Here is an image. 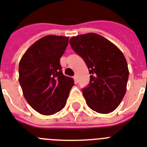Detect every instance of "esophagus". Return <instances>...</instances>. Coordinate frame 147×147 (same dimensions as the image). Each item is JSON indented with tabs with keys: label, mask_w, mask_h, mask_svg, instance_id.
I'll list each match as a JSON object with an SVG mask.
<instances>
[{
	"label": "esophagus",
	"mask_w": 147,
	"mask_h": 147,
	"mask_svg": "<svg viewBox=\"0 0 147 147\" xmlns=\"http://www.w3.org/2000/svg\"><path fill=\"white\" fill-rule=\"evenodd\" d=\"M74 80H75V82H76V83H78V76H74Z\"/></svg>",
	"instance_id": "obj_1"
}]
</instances>
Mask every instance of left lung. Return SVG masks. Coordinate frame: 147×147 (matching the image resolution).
Segmentation results:
<instances>
[{"mask_svg":"<svg viewBox=\"0 0 147 147\" xmlns=\"http://www.w3.org/2000/svg\"><path fill=\"white\" fill-rule=\"evenodd\" d=\"M69 44L84 59L91 75L89 84L82 90L86 103L102 114L115 110L126 93L129 76L123 53L96 33L71 37Z\"/></svg>","mask_w":147,"mask_h":147,"instance_id":"8db88e82","label":"left lung"}]
</instances>
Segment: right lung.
<instances>
[{
  "label": "right lung",
  "instance_id": "1",
  "mask_svg": "<svg viewBox=\"0 0 147 147\" xmlns=\"http://www.w3.org/2000/svg\"><path fill=\"white\" fill-rule=\"evenodd\" d=\"M69 37L47 35L26 51L19 65V82L26 101L41 115H51L65 106L74 80L64 76L60 58Z\"/></svg>",
  "mask_w": 147,
  "mask_h": 147
}]
</instances>
